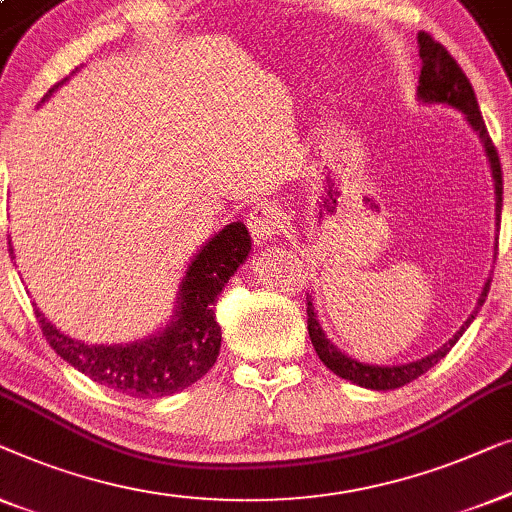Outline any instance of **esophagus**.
Listing matches in <instances>:
<instances>
[{"label":"esophagus","instance_id":"34e87169","mask_svg":"<svg viewBox=\"0 0 512 512\" xmlns=\"http://www.w3.org/2000/svg\"><path fill=\"white\" fill-rule=\"evenodd\" d=\"M283 211L273 201H262L248 213V229L257 243H269L283 227Z\"/></svg>","mask_w":512,"mask_h":512}]
</instances>
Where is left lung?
<instances>
[{
	"label": "left lung",
	"instance_id": "1",
	"mask_svg": "<svg viewBox=\"0 0 512 512\" xmlns=\"http://www.w3.org/2000/svg\"><path fill=\"white\" fill-rule=\"evenodd\" d=\"M417 43H420V60H422V69H420V85H417V99L422 104H445L452 106V109L462 111L464 118L469 125L473 127V132L480 136L482 148H485L487 160H489V169H492V178H494V197H496V227L501 225V206H503V176H501V162H499V153H496L492 139H489L485 120H482L480 109H478V99H475V92L471 88L469 78L462 71V67L455 62L448 50H445L441 43L434 41L429 34L420 32L417 34ZM499 243V241H496ZM496 257V253H494ZM489 283L492 278H487L485 287H482L478 306L471 313V318L464 322L455 336L450 338L448 343H443L441 348L431 352V355L415 359V362H406V364H397V366H378V364H364L352 359L350 355H345L336 348L334 343L329 341L322 331V325L318 320V313H315L313 299H308L306 304V313H308V334H311V343L318 357L322 359V364L327 366L329 371H334L338 378L350 380L359 387H366V390H397V387H403L406 383H413L415 378H420L422 373H427L431 366L441 362V359L448 355L452 350V345L459 341V336L469 329L471 322L478 315V308L485 304L487 292H489Z\"/></svg>",
	"mask_w": 512,
	"mask_h": 512
}]
</instances>
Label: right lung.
<instances>
[{"mask_svg": "<svg viewBox=\"0 0 512 512\" xmlns=\"http://www.w3.org/2000/svg\"><path fill=\"white\" fill-rule=\"evenodd\" d=\"M62 83L53 85L43 102ZM9 250L13 253L11 241ZM248 255L250 234L243 222H232L215 234L187 264L171 320L141 341L85 343L50 325L39 308L34 313L50 348L95 383L134 399L169 397L197 383L218 359L222 331L215 320V301Z\"/></svg>", "mask_w": 512, "mask_h": 512, "instance_id": "obj_1", "label": "right lung"}]
</instances>
